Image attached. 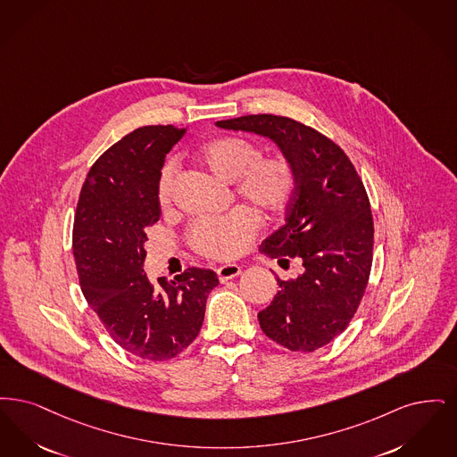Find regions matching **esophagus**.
<instances>
[{"label":"esophagus","mask_w":457,"mask_h":457,"mask_svg":"<svg viewBox=\"0 0 457 457\" xmlns=\"http://www.w3.org/2000/svg\"><path fill=\"white\" fill-rule=\"evenodd\" d=\"M242 273V270H240V266L237 264H223V266H220L219 270H217V275H219V279L221 283H225L227 279L236 278Z\"/></svg>","instance_id":"esophagus-1"}]
</instances>
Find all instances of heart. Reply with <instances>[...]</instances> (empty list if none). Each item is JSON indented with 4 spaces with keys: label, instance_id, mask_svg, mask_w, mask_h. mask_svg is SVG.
I'll list each match as a JSON object with an SVG mask.
<instances>
[{
    "label": "heart",
    "instance_id": "obj_1",
    "mask_svg": "<svg viewBox=\"0 0 457 457\" xmlns=\"http://www.w3.org/2000/svg\"><path fill=\"white\" fill-rule=\"evenodd\" d=\"M196 160L212 174L234 182V193L261 215H278L294 198L295 165L283 155H261L249 139L225 135L196 150ZM176 189V165L165 163L157 179V201L169 208ZM258 230V220L247 208H237L217 219L195 220L187 230L191 247L203 258L227 261L240 256Z\"/></svg>",
    "mask_w": 457,
    "mask_h": 457
}]
</instances>
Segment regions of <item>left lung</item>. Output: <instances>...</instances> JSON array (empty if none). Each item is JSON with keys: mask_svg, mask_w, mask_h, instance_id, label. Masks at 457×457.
<instances>
[{"mask_svg": "<svg viewBox=\"0 0 457 457\" xmlns=\"http://www.w3.org/2000/svg\"><path fill=\"white\" fill-rule=\"evenodd\" d=\"M217 126L268 137L295 165L285 225L259 249L279 261L297 259L303 273L277 277L278 292L259 312V326L292 352L322 348L355 316L372 268L374 220L355 165L333 139L290 118L249 114Z\"/></svg>", "mask_w": 457, "mask_h": 457, "instance_id": "obj_1", "label": "left lung"}]
</instances>
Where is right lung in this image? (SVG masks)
Returning a JSON list of instances; mask_svg holds the SVG:
<instances>
[{"label":"right lung","instance_id":"obj_1","mask_svg":"<svg viewBox=\"0 0 457 457\" xmlns=\"http://www.w3.org/2000/svg\"><path fill=\"white\" fill-rule=\"evenodd\" d=\"M186 128L143 126L90 167L73 223L79 287L107 335L135 357H178L198 337L208 294L219 285L212 270L187 268L152 283L143 271L146 228L159 221L157 179L165 155Z\"/></svg>","mask_w":457,"mask_h":457}]
</instances>
